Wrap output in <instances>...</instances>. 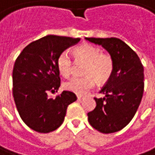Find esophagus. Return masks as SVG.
<instances>
[{
	"label": "esophagus",
	"mask_w": 155,
	"mask_h": 155,
	"mask_svg": "<svg viewBox=\"0 0 155 155\" xmlns=\"http://www.w3.org/2000/svg\"><path fill=\"white\" fill-rule=\"evenodd\" d=\"M77 97H78V100H82V99L84 98L83 95H79V94H78V95H77Z\"/></svg>",
	"instance_id": "34e87169"
}]
</instances>
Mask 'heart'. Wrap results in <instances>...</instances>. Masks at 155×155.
I'll return each mask as SVG.
<instances>
[{"label": "heart", "mask_w": 155, "mask_h": 155, "mask_svg": "<svg viewBox=\"0 0 155 155\" xmlns=\"http://www.w3.org/2000/svg\"><path fill=\"white\" fill-rule=\"evenodd\" d=\"M74 57L77 61H86L84 68L85 77H75L66 81L63 86L66 90L79 95L88 93L95 84L107 81L114 71V61L110 54L102 53L100 48L89 43H84L74 50ZM57 68L61 75L68 78L73 71V61L68 52H62L57 58Z\"/></svg>", "instance_id": "heart-1"}]
</instances>
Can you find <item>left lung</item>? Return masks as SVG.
Wrapping results in <instances>:
<instances>
[{"label": "left lung", "mask_w": 155, "mask_h": 155, "mask_svg": "<svg viewBox=\"0 0 155 155\" xmlns=\"http://www.w3.org/2000/svg\"><path fill=\"white\" fill-rule=\"evenodd\" d=\"M101 45L114 61L110 78L96 98V107L87 114L89 124L102 133H113L125 127L135 116L144 92V68L138 54L117 38H86Z\"/></svg>", "instance_id": "1"}]
</instances>
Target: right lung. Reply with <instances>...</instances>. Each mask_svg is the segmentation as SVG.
I'll return each instance as SVG.
<instances>
[{
    "mask_svg": "<svg viewBox=\"0 0 155 155\" xmlns=\"http://www.w3.org/2000/svg\"><path fill=\"white\" fill-rule=\"evenodd\" d=\"M79 38L48 35L32 41L18 55L13 68V97L19 116L31 130L48 133L61 125L67 107L77 101L76 94L63 91L55 98L60 87L57 58Z\"/></svg>",
    "mask_w": 155,
    "mask_h": 155,
    "instance_id": "add662e5",
    "label": "right lung"
}]
</instances>
